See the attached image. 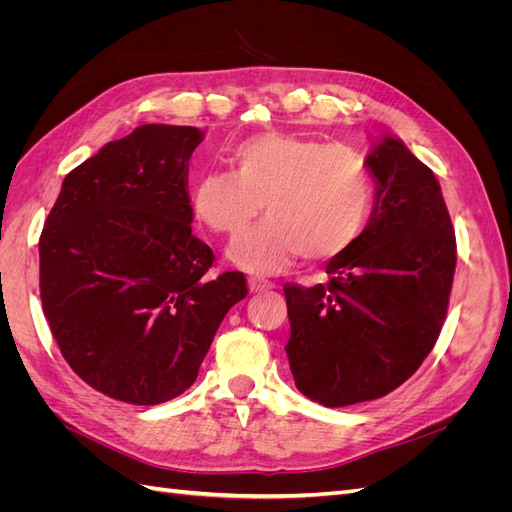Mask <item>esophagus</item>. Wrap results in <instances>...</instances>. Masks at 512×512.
<instances>
[{"mask_svg": "<svg viewBox=\"0 0 512 512\" xmlns=\"http://www.w3.org/2000/svg\"><path fill=\"white\" fill-rule=\"evenodd\" d=\"M250 290L252 292H262V290H271V288H275V284L273 282H269V280H262V277H250Z\"/></svg>", "mask_w": 512, "mask_h": 512, "instance_id": "1", "label": "esophagus"}]
</instances>
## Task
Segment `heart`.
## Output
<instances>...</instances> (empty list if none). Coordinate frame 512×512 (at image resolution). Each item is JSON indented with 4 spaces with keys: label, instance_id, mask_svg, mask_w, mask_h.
I'll return each mask as SVG.
<instances>
[{
    "label": "heart",
    "instance_id": "b5f03b06",
    "mask_svg": "<svg viewBox=\"0 0 512 512\" xmlns=\"http://www.w3.org/2000/svg\"><path fill=\"white\" fill-rule=\"evenodd\" d=\"M232 170L200 175L196 218L235 237L262 209L269 218L230 245L239 265L271 273L303 254L329 260L359 239L374 207V177L359 151L314 136L265 132L228 153Z\"/></svg>",
    "mask_w": 512,
    "mask_h": 512
}]
</instances>
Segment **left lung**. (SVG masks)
Here are the masks:
<instances>
[{
    "instance_id": "obj_1",
    "label": "left lung",
    "mask_w": 512,
    "mask_h": 512,
    "mask_svg": "<svg viewBox=\"0 0 512 512\" xmlns=\"http://www.w3.org/2000/svg\"><path fill=\"white\" fill-rule=\"evenodd\" d=\"M376 205L331 258L327 284H286V354L297 389L342 408L389 395L436 346L457 265L455 228L433 170L393 136L367 156Z\"/></svg>"
}]
</instances>
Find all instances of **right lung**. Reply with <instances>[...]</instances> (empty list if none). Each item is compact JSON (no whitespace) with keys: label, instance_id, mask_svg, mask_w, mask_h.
<instances>
[{"label":"right lung","instance_id":"add662e5","mask_svg":"<svg viewBox=\"0 0 512 512\" xmlns=\"http://www.w3.org/2000/svg\"><path fill=\"white\" fill-rule=\"evenodd\" d=\"M192 126L147 123L66 175L40 235V299L55 342L91 389L156 406L194 384L241 271L211 277L192 235Z\"/></svg>","mask_w":512,"mask_h":512}]
</instances>
